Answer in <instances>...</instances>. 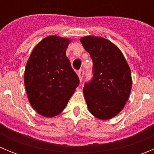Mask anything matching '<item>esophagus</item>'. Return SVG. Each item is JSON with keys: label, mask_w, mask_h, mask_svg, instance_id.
I'll use <instances>...</instances> for the list:
<instances>
[{"label": "esophagus", "mask_w": 154, "mask_h": 154, "mask_svg": "<svg viewBox=\"0 0 154 154\" xmlns=\"http://www.w3.org/2000/svg\"><path fill=\"white\" fill-rule=\"evenodd\" d=\"M83 75H84V70L83 69H80V70L78 72V76H79V78L80 82H82V80Z\"/></svg>", "instance_id": "1"}]
</instances>
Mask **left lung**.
<instances>
[{
	"label": "left lung",
	"mask_w": 154,
	"mask_h": 154,
	"mask_svg": "<svg viewBox=\"0 0 154 154\" xmlns=\"http://www.w3.org/2000/svg\"><path fill=\"white\" fill-rule=\"evenodd\" d=\"M80 42L93 62V78L83 88L88 109L99 119H112L124 108L130 96V66L120 49L108 39L89 35Z\"/></svg>",
	"instance_id": "1"
}]
</instances>
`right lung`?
<instances>
[{"label": "right lung", "mask_w": 154, "mask_h": 154, "mask_svg": "<svg viewBox=\"0 0 154 154\" xmlns=\"http://www.w3.org/2000/svg\"><path fill=\"white\" fill-rule=\"evenodd\" d=\"M70 42L69 38L46 37L34 48L27 62L24 82L28 101L45 117L60 114L79 84L66 56Z\"/></svg>", "instance_id": "obj_1"}]
</instances>
